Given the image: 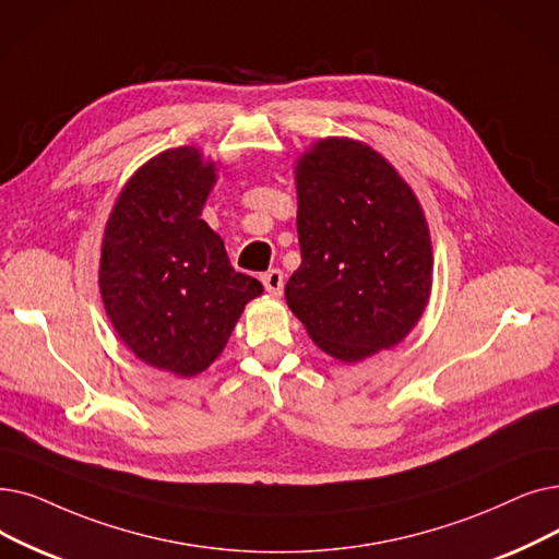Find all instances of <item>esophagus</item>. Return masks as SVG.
I'll list each match as a JSON object with an SVG mask.
<instances>
[{"label": "esophagus", "mask_w": 559, "mask_h": 559, "mask_svg": "<svg viewBox=\"0 0 559 559\" xmlns=\"http://www.w3.org/2000/svg\"><path fill=\"white\" fill-rule=\"evenodd\" d=\"M262 283L266 287V293L274 295V297H281L283 295V272L281 270H270L266 274H262Z\"/></svg>", "instance_id": "esophagus-1"}]
</instances>
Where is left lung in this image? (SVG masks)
Wrapping results in <instances>:
<instances>
[{"instance_id":"obj_1","label":"left lung","mask_w":559,"mask_h":559,"mask_svg":"<svg viewBox=\"0 0 559 559\" xmlns=\"http://www.w3.org/2000/svg\"><path fill=\"white\" fill-rule=\"evenodd\" d=\"M299 270L285 301L343 362L395 347L431 289V239L416 193L370 145L322 139L295 168Z\"/></svg>"}]
</instances>
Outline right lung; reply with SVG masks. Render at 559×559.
<instances>
[{"label":"right lung","instance_id":"add662e5","mask_svg":"<svg viewBox=\"0 0 559 559\" xmlns=\"http://www.w3.org/2000/svg\"><path fill=\"white\" fill-rule=\"evenodd\" d=\"M214 182V162L191 145L159 153L120 191L103 239L100 295L118 337L178 377L214 362L241 310L262 295L201 219Z\"/></svg>","mask_w":559,"mask_h":559}]
</instances>
